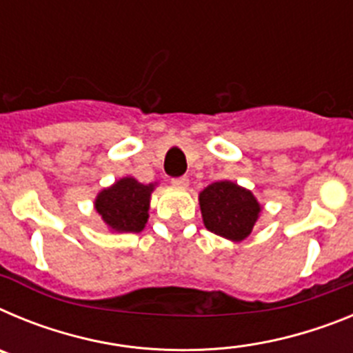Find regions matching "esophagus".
Returning <instances> with one entry per match:
<instances>
[{"label":"esophagus","instance_id":"obj_1","mask_svg":"<svg viewBox=\"0 0 353 353\" xmlns=\"http://www.w3.org/2000/svg\"><path fill=\"white\" fill-rule=\"evenodd\" d=\"M171 183H173L174 187H182V189H185V187L189 185V179H187V176H179V179L171 180Z\"/></svg>","mask_w":353,"mask_h":353}]
</instances>
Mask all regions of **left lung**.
<instances>
[{"label":"left lung","instance_id":"1","mask_svg":"<svg viewBox=\"0 0 353 353\" xmlns=\"http://www.w3.org/2000/svg\"><path fill=\"white\" fill-rule=\"evenodd\" d=\"M199 208L208 232L233 242L248 239L261 212L254 194L230 180L205 187L199 192Z\"/></svg>","mask_w":353,"mask_h":353}]
</instances>
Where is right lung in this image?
Wrapping results in <instances>:
<instances>
[{
	"label": "right lung",
	"instance_id": "add662e5",
	"mask_svg": "<svg viewBox=\"0 0 353 353\" xmlns=\"http://www.w3.org/2000/svg\"><path fill=\"white\" fill-rule=\"evenodd\" d=\"M154 189V183L145 185L132 176H123L99 192L95 210L111 232L139 233L148 221L150 196Z\"/></svg>",
	"mask_w": 353,
	"mask_h": 353
}]
</instances>
